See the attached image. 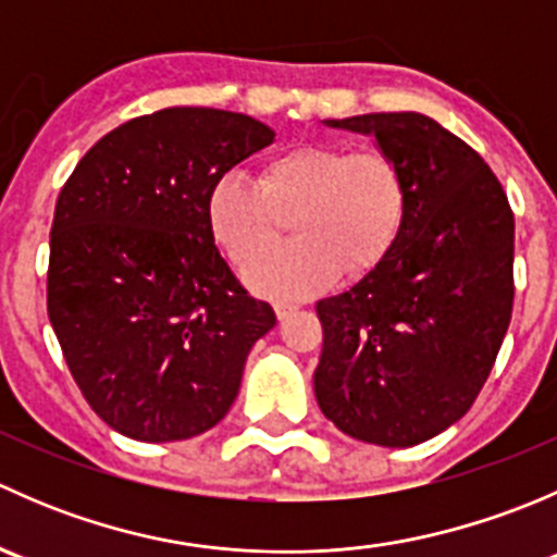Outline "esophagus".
Returning <instances> with one entry per match:
<instances>
[{
	"instance_id": "obj_1",
	"label": "esophagus",
	"mask_w": 557,
	"mask_h": 557,
	"mask_svg": "<svg viewBox=\"0 0 557 557\" xmlns=\"http://www.w3.org/2000/svg\"><path fill=\"white\" fill-rule=\"evenodd\" d=\"M296 310H299V305H290V301H277V305H274V312H277L280 320L290 318Z\"/></svg>"
}]
</instances>
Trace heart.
I'll list each match as a JSON object with an SVG mask.
<instances>
[{
	"label": "heart",
	"instance_id": "b5f03b06",
	"mask_svg": "<svg viewBox=\"0 0 557 557\" xmlns=\"http://www.w3.org/2000/svg\"><path fill=\"white\" fill-rule=\"evenodd\" d=\"M404 170L383 150L305 143L269 156L258 188L228 172L207 194V226L237 269L268 249L288 216L297 239L247 270V283L274 299H301L361 274L393 250L407 223Z\"/></svg>",
	"mask_w": 557,
	"mask_h": 557
}]
</instances>
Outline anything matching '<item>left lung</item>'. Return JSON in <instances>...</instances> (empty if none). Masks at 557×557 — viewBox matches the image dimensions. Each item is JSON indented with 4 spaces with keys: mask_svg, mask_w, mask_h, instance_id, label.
Listing matches in <instances>:
<instances>
[{
    "mask_svg": "<svg viewBox=\"0 0 557 557\" xmlns=\"http://www.w3.org/2000/svg\"><path fill=\"white\" fill-rule=\"evenodd\" d=\"M325 126L374 137L404 170L409 210L383 261L318 301L314 398L342 434L412 447L458 423L491 374L512 318L515 218L482 156L434 117Z\"/></svg>",
    "mask_w": 557,
    "mask_h": 557,
    "instance_id": "obj_1",
    "label": "left lung"
}]
</instances>
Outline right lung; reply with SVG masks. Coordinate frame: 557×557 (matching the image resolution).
Segmentation results:
<instances>
[{
  "mask_svg": "<svg viewBox=\"0 0 557 557\" xmlns=\"http://www.w3.org/2000/svg\"><path fill=\"white\" fill-rule=\"evenodd\" d=\"M274 143L267 123L166 107L104 134L61 188L48 318L94 412L137 442L221 423L250 347L277 318L218 252L212 183Z\"/></svg>",
  "mask_w": 557,
  "mask_h": 557,
  "instance_id": "1",
  "label": "right lung"
}]
</instances>
